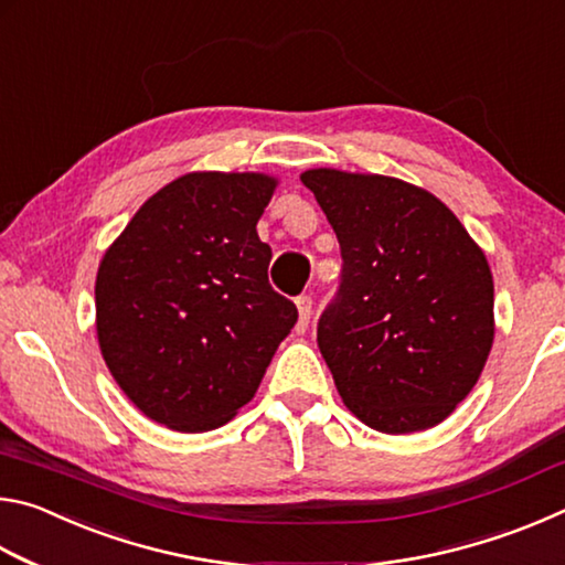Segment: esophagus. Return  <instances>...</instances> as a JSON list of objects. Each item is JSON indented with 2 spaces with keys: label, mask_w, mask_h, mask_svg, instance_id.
Returning <instances> with one entry per match:
<instances>
[{
  "label": "esophagus",
  "mask_w": 565,
  "mask_h": 565,
  "mask_svg": "<svg viewBox=\"0 0 565 565\" xmlns=\"http://www.w3.org/2000/svg\"><path fill=\"white\" fill-rule=\"evenodd\" d=\"M311 306H313V301H311V296H299V299H296V309H299V333H303L306 331V327H309V319H311Z\"/></svg>",
  "instance_id": "obj_1"
}]
</instances>
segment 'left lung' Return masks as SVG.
<instances>
[{
    "instance_id": "obj_1",
    "label": "left lung",
    "mask_w": 565,
    "mask_h": 565,
    "mask_svg": "<svg viewBox=\"0 0 565 565\" xmlns=\"http://www.w3.org/2000/svg\"><path fill=\"white\" fill-rule=\"evenodd\" d=\"M341 246L337 299L317 341L343 404L381 434L441 424L493 347V276L463 224L426 189L381 174L309 169Z\"/></svg>"
}]
</instances>
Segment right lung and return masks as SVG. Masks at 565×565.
<instances>
[{"instance_id":"obj_1","label":"right lung","mask_w":565,"mask_h":565,"mask_svg":"<svg viewBox=\"0 0 565 565\" xmlns=\"http://www.w3.org/2000/svg\"><path fill=\"white\" fill-rule=\"evenodd\" d=\"M276 179L191 171L149 196L97 271V337L141 414L181 434L254 398L299 311L269 284L256 234Z\"/></svg>"}]
</instances>
